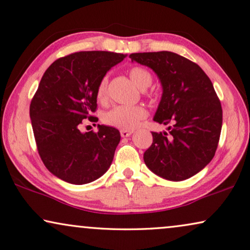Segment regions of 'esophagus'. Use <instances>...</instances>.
Returning a JSON list of instances; mask_svg holds the SVG:
<instances>
[{
    "label": "esophagus",
    "instance_id": "1",
    "mask_svg": "<svg viewBox=\"0 0 250 250\" xmlns=\"http://www.w3.org/2000/svg\"><path fill=\"white\" fill-rule=\"evenodd\" d=\"M120 134H121L122 138H128V137H130L131 134H132V131H131V130H121Z\"/></svg>",
    "mask_w": 250,
    "mask_h": 250
}]
</instances>
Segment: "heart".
Instances as JSON below:
<instances>
[{"mask_svg":"<svg viewBox=\"0 0 250 250\" xmlns=\"http://www.w3.org/2000/svg\"><path fill=\"white\" fill-rule=\"evenodd\" d=\"M130 79L140 89L147 88L152 84L151 72L142 66H133L129 71ZM108 97V76H104L97 87V98L99 102H106ZM147 117V111L143 106H115L104 116L106 125L121 130H133Z\"/></svg>","mask_w":250,"mask_h":250,"instance_id":"1","label":"heart"}]
</instances>
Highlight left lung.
I'll use <instances>...</instances> for the list:
<instances>
[{
    "instance_id": "obj_1",
    "label": "left lung",
    "mask_w": 250,
    "mask_h": 250,
    "mask_svg": "<svg viewBox=\"0 0 250 250\" xmlns=\"http://www.w3.org/2000/svg\"><path fill=\"white\" fill-rule=\"evenodd\" d=\"M161 81L163 94L153 120L169 132H152L143 158L149 169L167 180L198 174L212 161L222 129V106L211 80L197 63L170 51L130 54Z\"/></svg>"
}]
</instances>
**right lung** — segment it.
Returning a JSON list of instances; mask_svg holds the SVG:
<instances>
[{
	"instance_id": "right-lung-1",
	"label": "right lung",
	"mask_w": 250,
	"mask_h": 250,
	"mask_svg": "<svg viewBox=\"0 0 250 250\" xmlns=\"http://www.w3.org/2000/svg\"><path fill=\"white\" fill-rule=\"evenodd\" d=\"M126 56L108 51H81L58 59L44 72L31 99L29 115L38 153L58 178L84 185L109 168L120 132L99 125L81 132L82 120L97 108L99 82Z\"/></svg>"
}]
</instances>
